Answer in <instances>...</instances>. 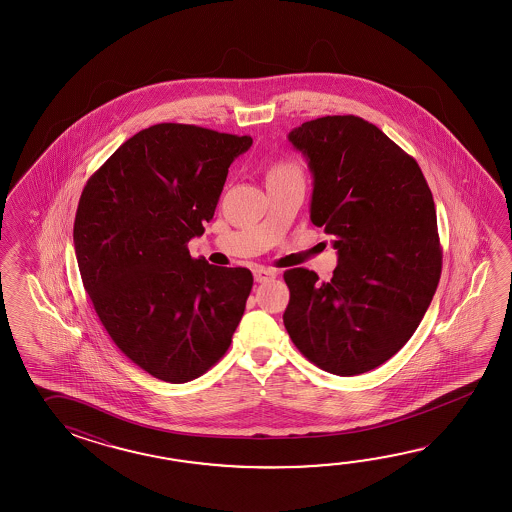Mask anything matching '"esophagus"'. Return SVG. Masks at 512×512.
Here are the masks:
<instances>
[{"instance_id":"1","label":"esophagus","mask_w":512,"mask_h":512,"mask_svg":"<svg viewBox=\"0 0 512 512\" xmlns=\"http://www.w3.org/2000/svg\"><path fill=\"white\" fill-rule=\"evenodd\" d=\"M274 276H276L274 269H267V267H256L254 269V280L258 283L269 282Z\"/></svg>"}]
</instances>
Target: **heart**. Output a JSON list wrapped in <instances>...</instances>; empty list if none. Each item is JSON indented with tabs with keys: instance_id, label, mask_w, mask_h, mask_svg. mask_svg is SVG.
Returning <instances> with one entry per match:
<instances>
[{
	"instance_id": "1",
	"label": "heart",
	"mask_w": 512,
	"mask_h": 512,
	"mask_svg": "<svg viewBox=\"0 0 512 512\" xmlns=\"http://www.w3.org/2000/svg\"><path fill=\"white\" fill-rule=\"evenodd\" d=\"M285 174H300V172H298V166H296L294 163H291V161H278V163L272 164L269 177Z\"/></svg>"
}]
</instances>
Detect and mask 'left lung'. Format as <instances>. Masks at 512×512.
<instances>
[{
  "label": "left lung",
  "mask_w": 512,
  "mask_h": 512,
  "mask_svg": "<svg viewBox=\"0 0 512 512\" xmlns=\"http://www.w3.org/2000/svg\"><path fill=\"white\" fill-rule=\"evenodd\" d=\"M313 172L311 221L335 241L329 282L283 272V324L305 359L340 377L375 370L414 335L434 298L443 252L434 197L414 157L355 115L289 133Z\"/></svg>",
  "instance_id": "obj_1"
}]
</instances>
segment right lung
Returning <instances> with one entry per match:
<instances>
[{
    "label": "right lung",
    "instance_id": "obj_1",
    "mask_svg": "<svg viewBox=\"0 0 512 512\" xmlns=\"http://www.w3.org/2000/svg\"><path fill=\"white\" fill-rule=\"evenodd\" d=\"M249 135L163 122L87 179L75 216L82 283L115 346L155 379L194 381L229 349L252 289L245 267L192 258Z\"/></svg>",
    "mask_w": 512,
    "mask_h": 512
}]
</instances>
